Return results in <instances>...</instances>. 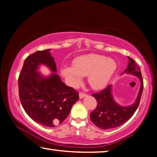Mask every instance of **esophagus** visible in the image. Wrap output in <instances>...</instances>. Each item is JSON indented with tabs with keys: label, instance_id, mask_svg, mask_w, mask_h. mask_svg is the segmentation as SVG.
Here are the masks:
<instances>
[{
	"label": "esophagus",
	"instance_id": "obj_1",
	"mask_svg": "<svg viewBox=\"0 0 157 157\" xmlns=\"http://www.w3.org/2000/svg\"><path fill=\"white\" fill-rule=\"evenodd\" d=\"M86 96H87V94H85V93H82V92H81V93H79V98H84V97H86Z\"/></svg>",
	"mask_w": 157,
	"mask_h": 157
}]
</instances>
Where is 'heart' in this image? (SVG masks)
Listing matches in <instances>:
<instances>
[{"mask_svg": "<svg viewBox=\"0 0 157 157\" xmlns=\"http://www.w3.org/2000/svg\"><path fill=\"white\" fill-rule=\"evenodd\" d=\"M117 66L112 59L93 53L77 58L73 66H63L61 73L71 86H78L83 76H87L90 86L98 90L106 86L114 74Z\"/></svg>", "mask_w": 157, "mask_h": 157, "instance_id": "b5f03b06", "label": "heart"}]
</instances>
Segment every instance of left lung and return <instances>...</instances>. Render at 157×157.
<instances>
[{"instance_id": "1", "label": "left lung", "mask_w": 157, "mask_h": 157, "mask_svg": "<svg viewBox=\"0 0 157 157\" xmlns=\"http://www.w3.org/2000/svg\"><path fill=\"white\" fill-rule=\"evenodd\" d=\"M128 59V66L122 74H132L139 78L141 86L138 96L134 104L128 106H122L113 99L111 85L98 93L92 94L97 101V106L90 114V119L97 127L101 129H110L121 126L134 115L139 106L144 88L141 73L134 60L130 57Z\"/></svg>"}]
</instances>
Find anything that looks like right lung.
<instances>
[{"instance_id":"1","label":"right lung","mask_w":157,"mask_h":157,"mask_svg":"<svg viewBox=\"0 0 157 157\" xmlns=\"http://www.w3.org/2000/svg\"><path fill=\"white\" fill-rule=\"evenodd\" d=\"M50 51H36L25 59L19 75L18 91L27 114L41 125L54 127L67 118L79 96L56 74V66ZM40 65H46L52 73L44 77L37 71Z\"/></svg>"}]
</instances>
